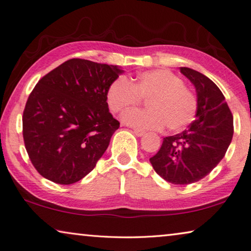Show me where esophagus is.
Listing matches in <instances>:
<instances>
[{"label": "esophagus", "instance_id": "34e87169", "mask_svg": "<svg viewBox=\"0 0 251 251\" xmlns=\"http://www.w3.org/2000/svg\"><path fill=\"white\" fill-rule=\"evenodd\" d=\"M132 132L136 134L137 137H142L144 136V134L146 133L145 132V130H142V129H138V128H134L133 130H132Z\"/></svg>", "mask_w": 251, "mask_h": 251}]
</instances>
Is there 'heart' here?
<instances>
[{"instance_id": "obj_1", "label": "heart", "mask_w": 251, "mask_h": 251, "mask_svg": "<svg viewBox=\"0 0 251 251\" xmlns=\"http://www.w3.org/2000/svg\"><path fill=\"white\" fill-rule=\"evenodd\" d=\"M146 99V110H130L122 120L126 125L144 129L179 131L194 120L198 100L184 86L183 80L166 69L142 72L132 82L115 78L106 90V102L113 113H123Z\"/></svg>"}]
</instances>
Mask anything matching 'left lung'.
I'll return each mask as SVG.
<instances>
[{"instance_id":"8db88e82","label":"left lung","mask_w":251,"mask_h":251,"mask_svg":"<svg viewBox=\"0 0 251 251\" xmlns=\"http://www.w3.org/2000/svg\"><path fill=\"white\" fill-rule=\"evenodd\" d=\"M179 71L195 87V120L187 130L164 138L159 151L149 160L165 180L187 185L204 178L225 157L233 136V117L209 77L188 67Z\"/></svg>"}]
</instances>
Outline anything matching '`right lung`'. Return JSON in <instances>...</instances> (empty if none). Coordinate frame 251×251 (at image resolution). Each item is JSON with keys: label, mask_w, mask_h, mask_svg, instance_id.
<instances>
[{"label": "right lung", "mask_w": 251, "mask_h": 251, "mask_svg": "<svg viewBox=\"0 0 251 251\" xmlns=\"http://www.w3.org/2000/svg\"><path fill=\"white\" fill-rule=\"evenodd\" d=\"M121 67L73 58L37 83L22 117L23 139L38 173L69 185L93 171L120 123L106 90Z\"/></svg>", "instance_id": "1"}]
</instances>
